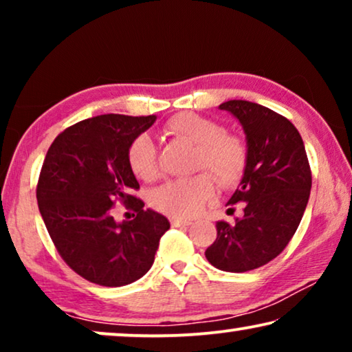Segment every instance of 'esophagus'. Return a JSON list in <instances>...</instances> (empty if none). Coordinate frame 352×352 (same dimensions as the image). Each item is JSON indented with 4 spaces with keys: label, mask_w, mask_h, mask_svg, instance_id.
Here are the masks:
<instances>
[{
    "label": "esophagus",
    "mask_w": 352,
    "mask_h": 352,
    "mask_svg": "<svg viewBox=\"0 0 352 352\" xmlns=\"http://www.w3.org/2000/svg\"><path fill=\"white\" fill-rule=\"evenodd\" d=\"M170 223H171L173 228H184V226H190V221L179 219V218H171Z\"/></svg>",
    "instance_id": "34e87169"
}]
</instances>
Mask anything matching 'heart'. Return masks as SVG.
Returning <instances> with one entry per match:
<instances>
[{
	"label": "heart",
	"mask_w": 352,
	"mask_h": 352,
	"mask_svg": "<svg viewBox=\"0 0 352 352\" xmlns=\"http://www.w3.org/2000/svg\"><path fill=\"white\" fill-rule=\"evenodd\" d=\"M163 133L195 144V170H210L219 186L229 189L243 177L248 163L247 144L237 134L224 131L216 120L194 112H181L168 120ZM128 163L141 181L152 182L160 175L155 144L147 134H139L129 144ZM209 173L200 171L186 179L165 182L151 194V205L173 218L184 219L199 214L216 190V181Z\"/></svg>",
	"instance_id": "heart-1"
}]
</instances>
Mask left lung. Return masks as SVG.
Masks as SVG:
<instances>
[{
    "instance_id": "obj_1",
    "label": "left lung",
    "mask_w": 352,
    "mask_h": 352,
    "mask_svg": "<svg viewBox=\"0 0 352 352\" xmlns=\"http://www.w3.org/2000/svg\"><path fill=\"white\" fill-rule=\"evenodd\" d=\"M219 109L237 117L247 134V170L229 200L243 205V216L216 223L218 237L205 256L221 271L247 272L272 261L295 235L309 200L311 166L300 133L283 115L248 100Z\"/></svg>"
}]
</instances>
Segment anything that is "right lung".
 I'll list each match as a JSON object with an SVG mask.
<instances>
[{"mask_svg":"<svg viewBox=\"0 0 352 352\" xmlns=\"http://www.w3.org/2000/svg\"><path fill=\"white\" fill-rule=\"evenodd\" d=\"M157 117L107 113L72 124L51 144L36 184L38 208L72 271L102 287H123L152 267L165 216L144 210L128 163L129 144ZM117 201L137 218L114 223Z\"/></svg>","mask_w":352,"mask_h":352,"instance_id":"1","label":"right lung"}]
</instances>
